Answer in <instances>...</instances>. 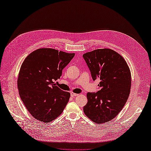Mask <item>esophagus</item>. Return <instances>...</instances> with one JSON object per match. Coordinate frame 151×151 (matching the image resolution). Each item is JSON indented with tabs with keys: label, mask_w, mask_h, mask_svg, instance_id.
I'll return each instance as SVG.
<instances>
[{
	"label": "esophagus",
	"mask_w": 151,
	"mask_h": 151,
	"mask_svg": "<svg viewBox=\"0 0 151 151\" xmlns=\"http://www.w3.org/2000/svg\"><path fill=\"white\" fill-rule=\"evenodd\" d=\"M70 96H71L72 97H76V96H79V94H78L74 93H71Z\"/></svg>",
	"instance_id": "esophagus-1"
}]
</instances>
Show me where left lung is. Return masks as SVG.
Here are the masks:
<instances>
[{"mask_svg": "<svg viewBox=\"0 0 151 151\" xmlns=\"http://www.w3.org/2000/svg\"><path fill=\"white\" fill-rule=\"evenodd\" d=\"M94 81H100L101 90L88 93L85 115L93 122L104 123L113 120L127 101L131 88V72L125 60L109 48L94 50L83 55Z\"/></svg>", "mask_w": 151, "mask_h": 151, "instance_id": "obj_1", "label": "left lung"}]
</instances>
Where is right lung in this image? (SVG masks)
<instances>
[{
	"instance_id": "1",
	"label": "right lung",
	"mask_w": 151,
	"mask_h": 151,
	"mask_svg": "<svg viewBox=\"0 0 151 151\" xmlns=\"http://www.w3.org/2000/svg\"><path fill=\"white\" fill-rule=\"evenodd\" d=\"M75 53L42 48L35 50L24 59L17 78L22 101L32 116L47 123L60 115L70 94L54 83Z\"/></svg>"
}]
</instances>
